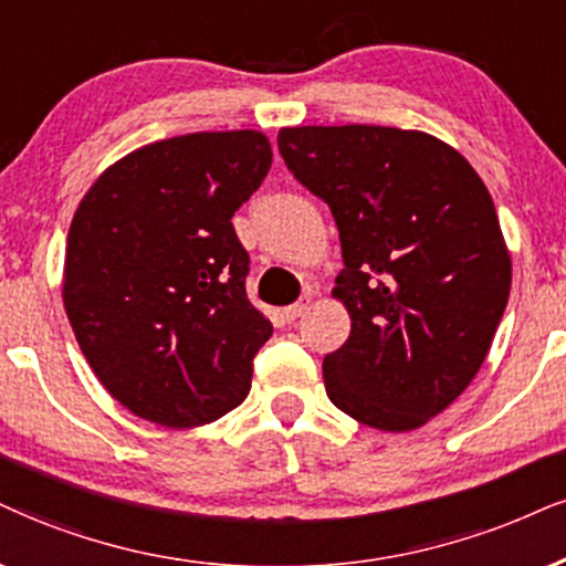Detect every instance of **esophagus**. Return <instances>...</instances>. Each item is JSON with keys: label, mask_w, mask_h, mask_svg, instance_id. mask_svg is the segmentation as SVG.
Returning a JSON list of instances; mask_svg holds the SVG:
<instances>
[{"label": "esophagus", "mask_w": 566, "mask_h": 566, "mask_svg": "<svg viewBox=\"0 0 566 566\" xmlns=\"http://www.w3.org/2000/svg\"><path fill=\"white\" fill-rule=\"evenodd\" d=\"M310 304H312V296H302V298H298L296 304L285 306V310H283V317L289 319V323H294V319H298V317L304 315L306 310H310Z\"/></svg>", "instance_id": "esophagus-1"}]
</instances>
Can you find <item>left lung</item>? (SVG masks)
Wrapping results in <instances>:
<instances>
[{"instance_id":"left-lung-1","label":"left lung","mask_w":566,"mask_h":566,"mask_svg":"<svg viewBox=\"0 0 566 566\" xmlns=\"http://www.w3.org/2000/svg\"><path fill=\"white\" fill-rule=\"evenodd\" d=\"M277 149L331 207L352 333L323 361L325 390L378 430L420 428L475 378L504 317L512 260L472 165L420 130L283 128Z\"/></svg>"}]
</instances>
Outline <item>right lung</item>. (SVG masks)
I'll return each mask as SVG.
<instances>
[{
  "label": "right lung",
  "instance_id": "add662e5",
  "mask_svg": "<svg viewBox=\"0 0 566 566\" xmlns=\"http://www.w3.org/2000/svg\"><path fill=\"white\" fill-rule=\"evenodd\" d=\"M270 165L256 130L165 138L104 170L75 209L67 319L102 386L144 420L197 428L247 399L272 325L247 298L230 218Z\"/></svg>",
  "mask_w": 566,
  "mask_h": 566
}]
</instances>
